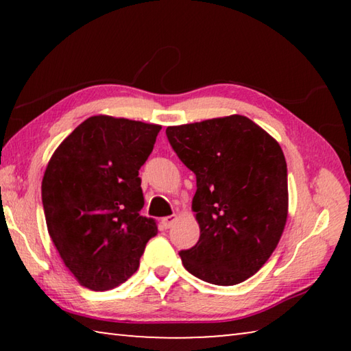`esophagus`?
Segmentation results:
<instances>
[{
	"label": "esophagus",
	"instance_id": "obj_1",
	"mask_svg": "<svg viewBox=\"0 0 351 351\" xmlns=\"http://www.w3.org/2000/svg\"><path fill=\"white\" fill-rule=\"evenodd\" d=\"M176 223V215H170V217H164L161 219V224L164 229H170L171 226H173Z\"/></svg>",
	"mask_w": 351,
	"mask_h": 351
}]
</instances>
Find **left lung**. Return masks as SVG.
I'll return each instance as SVG.
<instances>
[{"mask_svg":"<svg viewBox=\"0 0 351 351\" xmlns=\"http://www.w3.org/2000/svg\"><path fill=\"white\" fill-rule=\"evenodd\" d=\"M197 175L199 240L181 251L190 274L221 287L247 280L277 247L288 218V173L278 142L241 114L165 130Z\"/></svg>","mask_w":351,"mask_h":351,"instance_id":"left-lung-1","label":"left lung"}]
</instances>
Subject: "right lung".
Returning <instances> with one entry per match:
<instances>
[{"instance_id": "right-lung-1", "label": "right lung", "mask_w": 351, "mask_h": 351, "mask_svg": "<svg viewBox=\"0 0 351 351\" xmlns=\"http://www.w3.org/2000/svg\"><path fill=\"white\" fill-rule=\"evenodd\" d=\"M161 125L91 116L52 154L41 181L47 232L82 287L106 291L139 268L147 241L158 234L141 215L139 169Z\"/></svg>"}]
</instances>
